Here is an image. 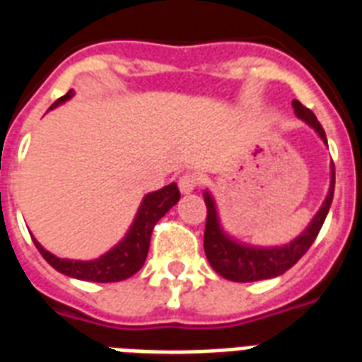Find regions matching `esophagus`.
Masks as SVG:
<instances>
[{"instance_id": "34e87169", "label": "esophagus", "mask_w": 362, "mask_h": 362, "mask_svg": "<svg viewBox=\"0 0 362 362\" xmlns=\"http://www.w3.org/2000/svg\"><path fill=\"white\" fill-rule=\"evenodd\" d=\"M197 186H199V176L193 173H186L178 178V187L182 193H192Z\"/></svg>"}]
</instances>
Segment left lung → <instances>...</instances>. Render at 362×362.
<instances>
[{
  "label": "left lung",
  "instance_id": "obj_1",
  "mask_svg": "<svg viewBox=\"0 0 362 362\" xmlns=\"http://www.w3.org/2000/svg\"><path fill=\"white\" fill-rule=\"evenodd\" d=\"M292 107H294L298 117L313 127L319 132V136L327 142V134H325L321 123L317 121L315 114L310 107H305L302 102L298 100L292 102ZM332 197H334V163H332V180H330L327 199L315 214V218L311 220L308 230L285 247L258 248L237 243L231 237L226 235L220 228V222H218L214 201L209 193H205L206 224L203 247H205L206 260L218 275H222L228 281H235V283H250V281L272 279V277L283 275L310 250V247L319 235V231H321L322 224H325L328 209L332 205Z\"/></svg>",
  "mask_w": 362,
  "mask_h": 362
}]
</instances>
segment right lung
Wrapping results in <instances>:
<instances>
[{
    "label": "right lung",
    "instance_id": "add662e5",
    "mask_svg": "<svg viewBox=\"0 0 362 362\" xmlns=\"http://www.w3.org/2000/svg\"><path fill=\"white\" fill-rule=\"evenodd\" d=\"M71 96H74V90H68L64 96H60L59 100L52 104L51 110L71 98ZM178 199H180V192H178V186L175 182L157 189V192L148 193L140 209H138L136 218H134L125 239L96 260H64V258H57L54 255H51L35 239L34 245L40 250V255L57 272L64 273L74 279L93 281V283H115V281L129 279L131 275H134L140 267L144 266L148 248H150L151 231H153L156 224L178 203Z\"/></svg>",
    "mask_w": 362,
    "mask_h": 362
}]
</instances>
